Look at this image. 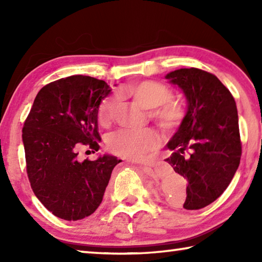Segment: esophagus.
<instances>
[{
  "label": "esophagus",
  "mask_w": 262,
  "mask_h": 262,
  "mask_svg": "<svg viewBox=\"0 0 262 262\" xmlns=\"http://www.w3.org/2000/svg\"><path fill=\"white\" fill-rule=\"evenodd\" d=\"M139 165L141 167H143V168H150V167H151V165H150V164H139Z\"/></svg>",
  "instance_id": "34e87169"
}]
</instances>
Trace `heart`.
Masks as SVG:
<instances>
[{"label":"heart","mask_w":262,"mask_h":262,"mask_svg":"<svg viewBox=\"0 0 262 262\" xmlns=\"http://www.w3.org/2000/svg\"><path fill=\"white\" fill-rule=\"evenodd\" d=\"M125 92L134 98L142 107L151 110L150 117L163 129H173L183 121L185 114L183 106L171 100L172 91L164 84L155 81H143L127 86ZM118 101L117 95L108 96L101 101L98 110V120L100 123H107L112 119ZM158 143L157 134L149 128H121L111 133L107 139V145L111 151L118 156L129 159L143 158L147 154L154 151L158 147Z\"/></svg>","instance_id":"b5f03b06"}]
</instances>
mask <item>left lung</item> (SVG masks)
<instances>
[{"label":"left lung","mask_w":262,"mask_h":262,"mask_svg":"<svg viewBox=\"0 0 262 262\" xmlns=\"http://www.w3.org/2000/svg\"><path fill=\"white\" fill-rule=\"evenodd\" d=\"M165 78L187 100L183 121L166 144L172 155L165 161L187 180L185 209H201L227 189L241 163L236 101L220 79L205 70L181 68Z\"/></svg>","instance_id":"8db88e82"}]
</instances>
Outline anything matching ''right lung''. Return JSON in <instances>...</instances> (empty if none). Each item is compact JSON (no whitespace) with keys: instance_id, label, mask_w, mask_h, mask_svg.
Masks as SVG:
<instances>
[{"instance_id":"1","label":"right lung","mask_w":262,"mask_h":262,"mask_svg":"<svg viewBox=\"0 0 262 262\" xmlns=\"http://www.w3.org/2000/svg\"><path fill=\"white\" fill-rule=\"evenodd\" d=\"M107 83L83 75L57 79L38 92L23 127L26 171L35 196L53 215L78 221L103 201L114 166L112 155L79 161L78 150H99L98 110Z\"/></svg>"}]
</instances>
